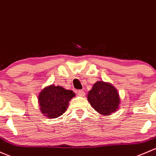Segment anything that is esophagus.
I'll return each instance as SVG.
<instances>
[{"instance_id": "esophagus-1", "label": "esophagus", "mask_w": 156, "mask_h": 156, "mask_svg": "<svg viewBox=\"0 0 156 156\" xmlns=\"http://www.w3.org/2000/svg\"><path fill=\"white\" fill-rule=\"evenodd\" d=\"M77 94L80 96H83L85 95V93H84V91L82 90H80L77 91Z\"/></svg>"}]
</instances>
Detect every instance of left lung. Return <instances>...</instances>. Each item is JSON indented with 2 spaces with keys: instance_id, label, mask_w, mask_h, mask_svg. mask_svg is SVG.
Segmentation results:
<instances>
[{
  "instance_id": "8db88e82",
  "label": "left lung",
  "mask_w": 156,
  "mask_h": 156,
  "mask_svg": "<svg viewBox=\"0 0 156 156\" xmlns=\"http://www.w3.org/2000/svg\"><path fill=\"white\" fill-rule=\"evenodd\" d=\"M87 99L92 107L102 115L115 112L119 104L117 90L111 83L103 81H97L93 84L88 93Z\"/></svg>"
}]
</instances>
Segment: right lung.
Returning a JSON list of instances; mask_svg holds the SVG:
<instances>
[{
  "instance_id": "obj_1",
  "label": "right lung",
  "mask_w": 156,
  "mask_h": 156,
  "mask_svg": "<svg viewBox=\"0 0 156 156\" xmlns=\"http://www.w3.org/2000/svg\"><path fill=\"white\" fill-rule=\"evenodd\" d=\"M75 96L72 90H68L54 84L46 87L41 91L39 102L42 115L49 118H57L65 113L69 101Z\"/></svg>"
}]
</instances>
